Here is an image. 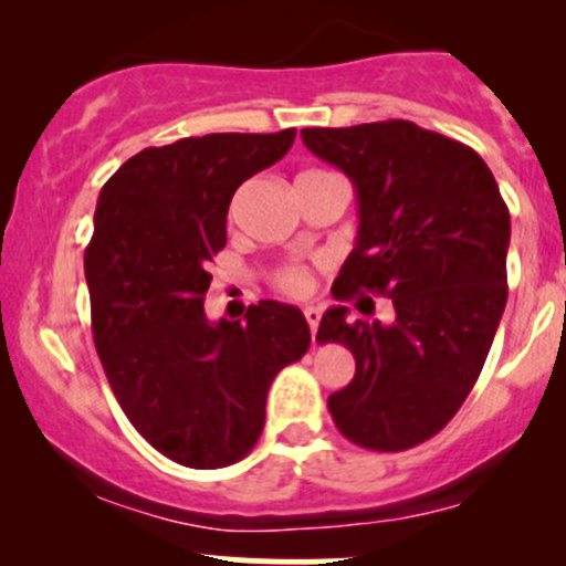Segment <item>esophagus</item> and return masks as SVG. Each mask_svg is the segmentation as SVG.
I'll list each match as a JSON object with an SVG mask.
<instances>
[{
    "label": "esophagus",
    "mask_w": 566,
    "mask_h": 566,
    "mask_svg": "<svg viewBox=\"0 0 566 566\" xmlns=\"http://www.w3.org/2000/svg\"><path fill=\"white\" fill-rule=\"evenodd\" d=\"M303 316H305V322H308L311 335H314V333H316V327H319V319H322L319 305H305V308H303Z\"/></svg>",
    "instance_id": "esophagus-1"
}]
</instances>
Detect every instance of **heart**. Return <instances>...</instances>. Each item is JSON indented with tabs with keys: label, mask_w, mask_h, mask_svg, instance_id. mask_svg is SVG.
<instances>
[{
	"label": "heart",
	"mask_w": 566,
	"mask_h": 566,
	"mask_svg": "<svg viewBox=\"0 0 566 566\" xmlns=\"http://www.w3.org/2000/svg\"><path fill=\"white\" fill-rule=\"evenodd\" d=\"M276 287L287 292V295H303V292H308L311 287V279L303 269H297V265H287V269H282L276 274Z\"/></svg>",
	"instance_id": "b5f03b06"
}]
</instances>
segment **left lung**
I'll list each match as a JSON object with an SVG mask.
<instances>
[{
    "instance_id": "left-lung-1",
    "label": "left lung",
    "mask_w": 566,
    "mask_h": 566,
    "mask_svg": "<svg viewBox=\"0 0 566 566\" xmlns=\"http://www.w3.org/2000/svg\"><path fill=\"white\" fill-rule=\"evenodd\" d=\"M316 157L348 175L359 237L333 295L394 301L391 324L322 316L316 340L343 343L354 380L327 399L354 444L401 452L454 418L495 340L509 279L511 216L495 175L463 143L415 122L301 129Z\"/></svg>"
}]
</instances>
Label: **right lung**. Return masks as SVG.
Returning <instances> with one entry per match:
<instances>
[{"label": "right lung", "instance_id": "1", "mask_svg": "<svg viewBox=\"0 0 566 566\" xmlns=\"http://www.w3.org/2000/svg\"><path fill=\"white\" fill-rule=\"evenodd\" d=\"M292 140L295 129L212 133L143 148L97 197L84 250L97 356L135 431L188 469L242 460L279 369L308 350L295 305L261 301L244 322L205 314L233 191Z\"/></svg>", "mask_w": 566, "mask_h": 566}]
</instances>
